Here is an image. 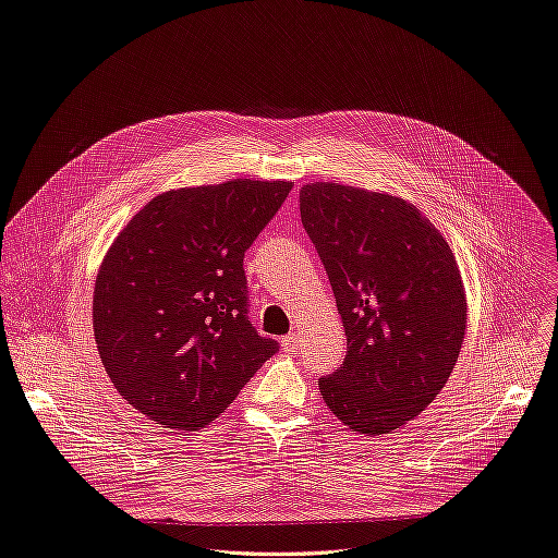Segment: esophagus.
<instances>
[{
	"mask_svg": "<svg viewBox=\"0 0 558 558\" xmlns=\"http://www.w3.org/2000/svg\"><path fill=\"white\" fill-rule=\"evenodd\" d=\"M300 348V340H298V333H288L281 338V350L283 352H295Z\"/></svg>",
	"mask_w": 558,
	"mask_h": 558,
	"instance_id": "obj_1",
	"label": "esophagus"
}]
</instances>
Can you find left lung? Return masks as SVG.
Here are the masks:
<instances>
[{
    "label": "left lung",
    "instance_id": "1",
    "mask_svg": "<svg viewBox=\"0 0 558 558\" xmlns=\"http://www.w3.org/2000/svg\"><path fill=\"white\" fill-rule=\"evenodd\" d=\"M348 352L317 386L350 429L379 436L427 409L457 365L465 293L457 258L413 204L340 183L300 191Z\"/></svg>",
    "mask_w": 558,
    "mask_h": 558
}]
</instances>
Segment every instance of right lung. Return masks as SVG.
Instances as JSON below:
<instances>
[{
    "instance_id": "obj_1",
    "label": "right lung",
    "mask_w": 558,
    "mask_h": 558,
    "mask_svg": "<svg viewBox=\"0 0 558 558\" xmlns=\"http://www.w3.org/2000/svg\"><path fill=\"white\" fill-rule=\"evenodd\" d=\"M293 183L233 179L154 197L106 254L93 327L106 375L156 424L216 420L277 354L250 323L245 252Z\"/></svg>"
}]
</instances>
